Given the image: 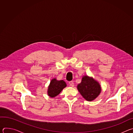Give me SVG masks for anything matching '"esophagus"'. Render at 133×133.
<instances>
[{"label":"esophagus","mask_w":133,"mask_h":133,"mask_svg":"<svg viewBox=\"0 0 133 133\" xmlns=\"http://www.w3.org/2000/svg\"><path fill=\"white\" fill-rule=\"evenodd\" d=\"M69 86H71V87H73L74 86V83L72 81H70L69 82Z\"/></svg>","instance_id":"1"}]
</instances>
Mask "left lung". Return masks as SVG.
Masks as SVG:
<instances>
[{
	"instance_id": "1",
	"label": "left lung",
	"mask_w": 133,
	"mask_h": 133,
	"mask_svg": "<svg viewBox=\"0 0 133 133\" xmlns=\"http://www.w3.org/2000/svg\"><path fill=\"white\" fill-rule=\"evenodd\" d=\"M77 89L82 96L88 101L95 99L101 91L99 84L87 76L83 77L82 82L77 86Z\"/></svg>"
}]
</instances>
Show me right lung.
Here are the masks:
<instances>
[{"label": "right lung", "instance_id": "1", "mask_svg": "<svg viewBox=\"0 0 133 133\" xmlns=\"http://www.w3.org/2000/svg\"><path fill=\"white\" fill-rule=\"evenodd\" d=\"M66 87V84L64 81H57L55 78L51 80L48 89V94L51 97H54Z\"/></svg>", "mask_w": 133, "mask_h": 133}]
</instances>
